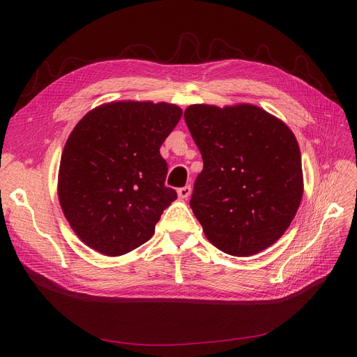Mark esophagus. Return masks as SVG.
I'll return each instance as SVG.
<instances>
[{
  "label": "esophagus",
  "instance_id": "34e87169",
  "mask_svg": "<svg viewBox=\"0 0 357 357\" xmlns=\"http://www.w3.org/2000/svg\"><path fill=\"white\" fill-rule=\"evenodd\" d=\"M190 192H192V188H190V186H185V188H180V189L177 190V193H178V197H180L181 199H185V198H188V197L190 195Z\"/></svg>",
  "mask_w": 357,
  "mask_h": 357
}]
</instances>
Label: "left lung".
Returning a JSON list of instances; mask_svg holds the SVG:
<instances>
[{
    "instance_id": "left-lung-1",
    "label": "left lung",
    "mask_w": 357,
    "mask_h": 357,
    "mask_svg": "<svg viewBox=\"0 0 357 357\" xmlns=\"http://www.w3.org/2000/svg\"><path fill=\"white\" fill-rule=\"evenodd\" d=\"M185 121L204 160L190 208L205 236L232 256L273 245L294 220L304 193L294 132L252 104H193Z\"/></svg>"
}]
</instances>
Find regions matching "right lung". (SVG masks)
<instances>
[{"instance_id":"add662e5","label":"right lung","mask_w":357,"mask_h":357,"mask_svg":"<svg viewBox=\"0 0 357 357\" xmlns=\"http://www.w3.org/2000/svg\"><path fill=\"white\" fill-rule=\"evenodd\" d=\"M181 114L174 104L117 101L75 125L61 156L58 197L86 245L121 256L152 238L177 198L165 186L168 165L159 149Z\"/></svg>"}]
</instances>
